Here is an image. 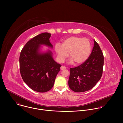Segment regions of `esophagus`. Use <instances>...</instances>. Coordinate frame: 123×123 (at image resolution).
Instances as JSON below:
<instances>
[{
    "label": "esophagus",
    "mask_w": 123,
    "mask_h": 123,
    "mask_svg": "<svg viewBox=\"0 0 123 123\" xmlns=\"http://www.w3.org/2000/svg\"><path fill=\"white\" fill-rule=\"evenodd\" d=\"M66 67H65V66H62L61 67V68H60V69H61V70L65 69H66Z\"/></svg>",
    "instance_id": "obj_1"
}]
</instances>
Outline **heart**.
I'll return each instance as SVG.
<instances>
[{
  "instance_id": "obj_1",
  "label": "heart",
  "mask_w": 123,
  "mask_h": 123,
  "mask_svg": "<svg viewBox=\"0 0 123 123\" xmlns=\"http://www.w3.org/2000/svg\"><path fill=\"white\" fill-rule=\"evenodd\" d=\"M55 49L60 62H64L69 54L72 62L80 64L88 58L91 51V45L86 38L72 37L63 41L61 45L56 44Z\"/></svg>"
}]
</instances>
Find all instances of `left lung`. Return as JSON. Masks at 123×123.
<instances>
[{
	"instance_id": "left-lung-1",
	"label": "left lung",
	"mask_w": 123,
	"mask_h": 123,
	"mask_svg": "<svg viewBox=\"0 0 123 123\" xmlns=\"http://www.w3.org/2000/svg\"><path fill=\"white\" fill-rule=\"evenodd\" d=\"M90 56L83 64L70 68L68 86L72 91L82 92L92 89L101 79L103 70L104 55L96 41Z\"/></svg>"
}]
</instances>
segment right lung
I'll return each mask as SVG.
<instances>
[{
  "mask_svg": "<svg viewBox=\"0 0 123 123\" xmlns=\"http://www.w3.org/2000/svg\"><path fill=\"white\" fill-rule=\"evenodd\" d=\"M50 36V33L44 32L33 37L25 44L20 54L21 77L31 90L39 92L52 89L61 66L54 60L50 51L39 52L41 45L52 47L49 39Z\"/></svg>",
  "mask_w": 123,
  "mask_h": 123,
  "instance_id": "add662e5",
  "label": "right lung"
}]
</instances>
